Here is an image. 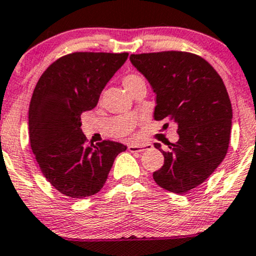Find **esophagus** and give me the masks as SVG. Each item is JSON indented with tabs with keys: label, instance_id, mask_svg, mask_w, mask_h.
<instances>
[{
	"label": "esophagus",
	"instance_id": "obj_1",
	"mask_svg": "<svg viewBox=\"0 0 256 256\" xmlns=\"http://www.w3.org/2000/svg\"><path fill=\"white\" fill-rule=\"evenodd\" d=\"M148 148H150L149 146H146V144H128V152H142L144 150H146Z\"/></svg>",
	"mask_w": 256,
	"mask_h": 256
}]
</instances>
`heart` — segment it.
I'll return each mask as SVG.
<instances>
[{
    "label": "heart",
    "mask_w": 256,
    "mask_h": 256,
    "mask_svg": "<svg viewBox=\"0 0 256 256\" xmlns=\"http://www.w3.org/2000/svg\"><path fill=\"white\" fill-rule=\"evenodd\" d=\"M122 83H124L125 88L128 89L130 93L134 90V89L140 87V86H146V81L142 76L137 75V74H128L122 78Z\"/></svg>",
    "instance_id": "1"
}]
</instances>
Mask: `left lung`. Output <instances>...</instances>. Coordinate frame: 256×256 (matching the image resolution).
Listing matches in <instances>:
<instances>
[{
  "label": "left lung",
  "instance_id": "obj_1",
  "mask_svg": "<svg viewBox=\"0 0 256 256\" xmlns=\"http://www.w3.org/2000/svg\"><path fill=\"white\" fill-rule=\"evenodd\" d=\"M130 60L155 92L154 118L178 124L176 143H169L166 152L155 143L164 163L154 172V180L184 194L204 182L226 158L232 118L226 88L214 66L190 52L138 54Z\"/></svg>",
  "mask_w": 256,
  "mask_h": 256
}]
</instances>
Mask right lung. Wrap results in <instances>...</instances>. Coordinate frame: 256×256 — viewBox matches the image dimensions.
I'll use <instances>...</instances> for the list:
<instances>
[{
    "label": "right lung",
    "instance_id": "add662e5",
    "mask_svg": "<svg viewBox=\"0 0 256 256\" xmlns=\"http://www.w3.org/2000/svg\"><path fill=\"white\" fill-rule=\"evenodd\" d=\"M128 52H72L40 76L28 110L30 142L40 170L62 194L83 199L104 187L124 144L89 142L81 114L96 106L101 92Z\"/></svg>",
    "mask_w": 256,
    "mask_h": 256
}]
</instances>
